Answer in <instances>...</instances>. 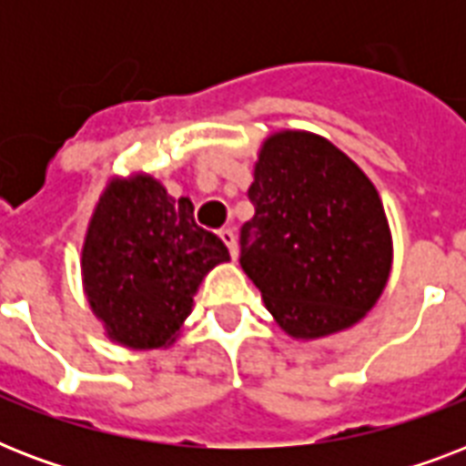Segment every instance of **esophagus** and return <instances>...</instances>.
Wrapping results in <instances>:
<instances>
[{"mask_svg": "<svg viewBox=\"0 0 466 466\" xmlns=\"http://www.w3.org/2000/svg\"><path fill=\"white\" fill-rule=\"evenodd\" d=\"M219 239L225 241V247L229 248V256H232L234 261H237V256H239V247H237V234L232 229H222L219 232Z\"/></svg>", "mask_w": 466, "mask_h": 466, "instance_id": "34e87169", "label": "esophagus"}]
</instances>
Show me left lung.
I'll return each mask as SVG.
<instances>
[{
  "mask_svg": "<svg viewBox=\"0 0 466 466\" xmlns=\"http://www.w3.org/2000/svg\"><path fill=\"white\" fill-rule=\"evenodd\" d=\"M241 227V268L288 336L350 329L382 295L391 232L375 183L336 145L305 130L266 137Z\"/></svg>",
  "mask_w": 466,
  "mask_h": 466,
  "instance_id": "1",
  "label": "left lung"
}]
</instances>
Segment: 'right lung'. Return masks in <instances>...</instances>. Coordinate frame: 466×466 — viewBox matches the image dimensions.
Here are the masks:
<instances>
[{"label": "right lung", "mask_w": 466, "mask_h": 466, "mask_svg": "<svg viewBox=\"0 0 466 466\" xmlns=\"http://www.w3.org/2000/svg\"><path fill=\"white\" fill-rule=\"evenodd\" d=\"M229 261L219 237L196 225L188 198L149 174L111 178L82 247V283L106 336L133 350L178 339L203 278Z\"/></svg>", "instance_id": "obj_1"}]
</instances>
